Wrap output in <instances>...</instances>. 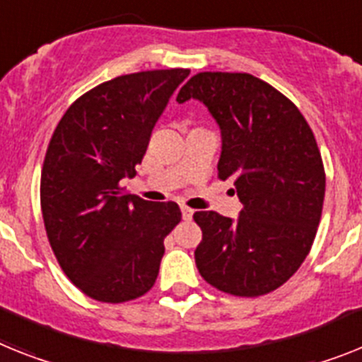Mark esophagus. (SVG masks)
<instances>
[{
  "label": "esophagus",
  "mask_w": 362,
  "mask_h": 362,
  "mask_svg": "<svg viewBox=\"0 0 362 362\" xmlns=\"http://www.w3.org/2000/svg\"><path fill=\"white\" fill-rule=\"evenodd\" d=\"M182 217H184V221H189L191 217H193V209L187 208V206H182Z\"/></svg>",
  "instance_id": "obj_1"
}]
</instances>
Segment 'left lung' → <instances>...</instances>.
Returning a JSON list of instances; mask_svg holds the SVG:
<instances>
[{
    "label": "left lung",
    "mask_w": 362,
    "mask_h": 362,
    "mask_svg": "<svg viewBox=\"0 0 362 362\" xmlns=\"http://www.w3.org/2000/svg\"><path fill=\"white\" fill-rule=\"evenodd\" d=\"M199 99L221 129L218 178L243 202L233 221L197 211L200 276L215 289L256 298L272 293L308 257L320 223L326 173L317 139L284 93L250 73H197L176 101Z\"/></svg>",
    "instance_id": "8db88e82"
}]
</instances>
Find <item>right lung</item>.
<instances>
[{"instance_id": "right-lung-1", "label": "right lung", "mask_w": 362, "mask_h": 362, "mask_svg": "<svg viewBox=\"0 0 362 362\" xmlns=\"http://www.w3.org/2000/svg\"><path fill=\"white\" fill-rule=\"evenodd\" d=\"M187 75L153 69L106 81L78 97L51 136L40 180L45 232L64 274L90 298L129 302L156 281L180 208L129 195L121 180L136 175Z\"/></svg>"}]
</instances>
